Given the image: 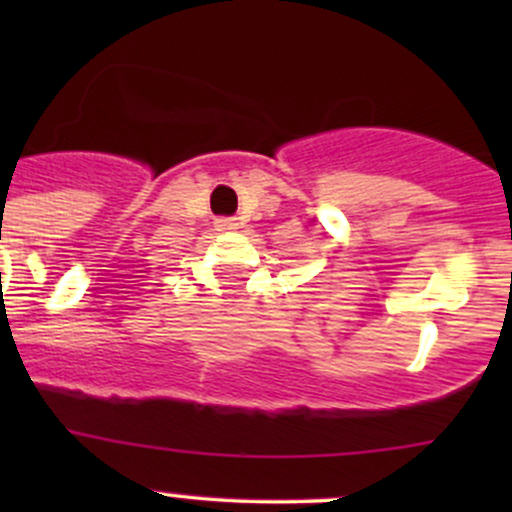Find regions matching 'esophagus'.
Wrapping results in <instances>:
<instances>
[{
  "instance_id": "1",
  "label": "esophagus",
  "mask_w": 512,
  "mask_h": 512,
  "mask_svg": "<svg viewBox=\"0 0 512 512\" xmlns=\"http://www.w3.org/2000/svg\"><path fill=\"white\" fill-rule=\"evenodd\" d=\"M238 223L236 219H231V216H221V219H216V231H236Z\"/></svg>"
}]
</instances>
